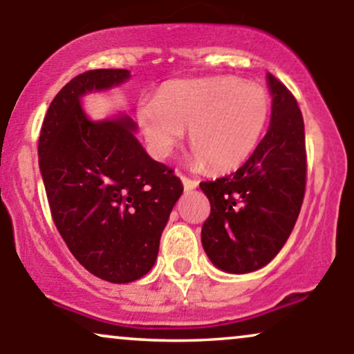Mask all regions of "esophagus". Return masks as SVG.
Returning a JSON list of instances; mask_svg holds the SVG:
<instances>
[{
	"instance_id": "1",
	"label": "esophagus",
	"mask_w": 354,
	"mask_h": 354,
	"mask_svg": "<svg viewBox=\"0 0 354 354\" xmlns=\"http://www.w3.org/2000/svg\"><path fill=\"white\" fill-rule=\"evenodd\" d=\"M181 181H183V186H185L186 191L194 189L198 186V181L196 180H191V178H188V176H181Z\"/></svg>"
}]
</instances>
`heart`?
<instances>
[{
  "label": "heart",
  "mask_w": 354,
  "mask_h": 354,
  "mask_svg": "<svg viewBox=\"0 0 354 354\" xmlns=\"http://www.w3.org/2000/svg\"><path fill=\"white\" fill-rule=\"evenodd\" d=\"M271 109L266 88L236 76L176 80L151 101L138 104L136 118L149 151L166 160L189 126L193 163L228 171L250 158L265 131Z\"/></svg>",
  "instance_id": "b5f03b06"
}]
</instances>
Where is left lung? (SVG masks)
Masks as SVG:
<instances>
[{"label": "left lung", "instance_id": "8db88e82", "mask_svg": "<svg viewBox=\"0 0 354 354\" xmlns=\"http://www.w3.org/2000/svg\"><path fill=\"white\" fill-rule=\"evenodd\" d=\"M273 95L265 138L241 168L203 181L211 213L201 243L219 270L250 273L279 253L290 238L306 189V143L301 109L293 93L268 73Z\"/></svg>", "mask_w": 354, "mask_h": 354}]
</instances>
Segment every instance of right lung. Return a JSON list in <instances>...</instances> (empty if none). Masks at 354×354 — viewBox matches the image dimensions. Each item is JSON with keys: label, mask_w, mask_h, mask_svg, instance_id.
I'll return each mask as SVG.
<instances>
[{"label": "right lung", "mask_w": 354, "mask_h": 354, "mask_svg": "<svg viewBox=\"0 0 354 354\" xmlns=\"http://www.w3.org/2000/svg\"><path fill=\"white\" fill-rule=\"evenodd\" d=\"M129 78L128 70H91L55 96L38 141L39 169L61 238L89 273L109 283L141 278L156 261L181 180L154 161L128 116L95 123L80 96Z\"/></svg>", "instance_id": "obj_1"}]
</instances>
